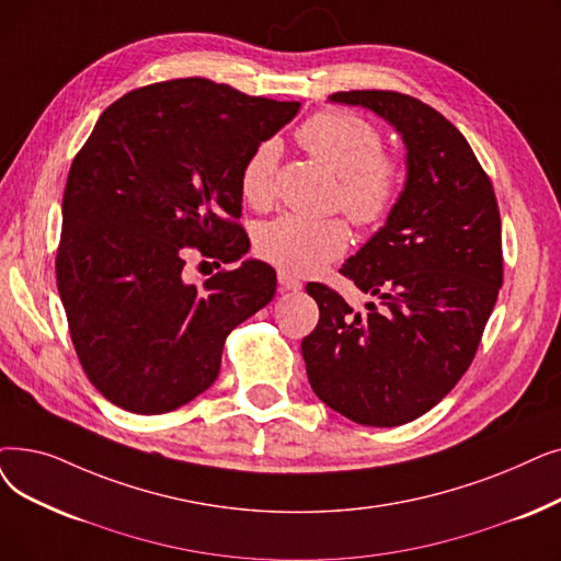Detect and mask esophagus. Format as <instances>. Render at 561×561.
I'll list each match as a JSON object with an SVG mask.
<instances>
[{
	"mask_svg": "<svg viewBox=\"0 0 561 561\" xmlns=\"http://www.w3.org/2000/svg\"><path fill=\"white\" fill-rule=\"evenodd\" d=\"M277 282H279V288H282V290H300V288H302V282H300L296 275H290V273H286V271H279V273H277Z\"/></svg>",
	"mask_w": 561,
	"mask_h": 561,
	"instance_id": "obj_1",
	"label": "esophagus"
}]
</instances>
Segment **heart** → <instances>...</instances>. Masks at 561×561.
Returning a JSON list of instances; mask_svg holds the SVG:
<instances>
[{
    "label": "heart",
    "mask_w": 561,
    "mask_h": 561,
    "mask_svg": "<svg viewBox=\"0 0 561 561\" xmlns=\"http://www.w3.org/2000/svg\"><path fill=\"white\" fill-rule=\"evenodd\" d=\"M302 149L339 176L336 206L364 229L380 227L399 204L403 167L382 151V135L351 112L328 110L313 114L298 128ZM282 149L265 139L240 169V192L252 206H267L275 194V174ZM348 225L341 217L311 220L302 215H279L256 233V252L294 275L319 273L346 252Z\"/></svg>",
    "instance_id": "1"
}]
</instances>
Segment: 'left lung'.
Masks as SVG:
<instances>
[{
  "label": "left lung",
  "mask_w": 561,
  "mask_h": 561,
  "mask_svg": "<svg viewBox=\"0 0 561 561\" xmlns=\"http://www.w3.org/2000/svg\"><path fill=\"white\" fill-rule=\"evenodd\" d=\"M403 137L408 179L385 227L341 275L364 294L357 313L307 284L319 325L302 339L307 378L325 405L364 426H401L440 403L468 371L495 307L504 261L495 190L468 139L399 91H336Z\"/></svg>",
  "instance_id": "left-lung-1"
}]
</instances>
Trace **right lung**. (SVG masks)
<instances>
[{
  "mask_svg": "<svg viewBox=\"0 0 561 561\" xmlns=\"http://www.w3.org/2000/svg\"><path fill=\"white\" fill-rule=\"evenodd\" d=\"M300 103L248 95L206 78L126 93L70 164L57 288L91 385L137 415L199 397L220 374L229 332L275 298L263 261L183 282L187 250L233 263L250 250L238 225L240 169Z\"/></svg>",
  "mask_w": 561,
  "mask_h": 561,
  "instance_id": "right-lung-1",
  "label": "right lung"
}]
</instances>
